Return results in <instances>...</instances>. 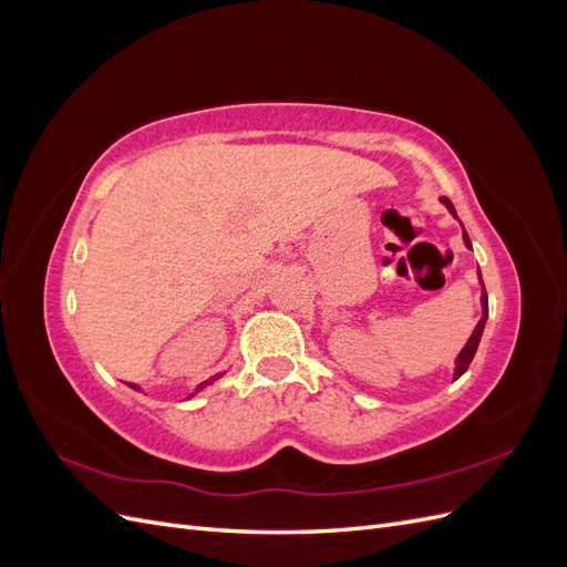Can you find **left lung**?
I'll return each mask as SVG.
<instances>
[{"label": "left lung", "instance_id": "1", "mask_svg": "<svg viewBox=\"0 0 567 567\" xmlns=\"http://www.w3.org/2000/svg\"><path fill=\"white\" fill-rule=\"evenodd\" d=\"M442 203H444V208H447L454 217H456V210H454V205H452V200L450 198H440ZM463 244H466V248H471L473 250V246H471V238H468V234H466V229H463ZM477 279H480V286H483V293H480V307H483V317H480V321H477V326L473 329V333H471V338H468V342L466 346H463V350L458 352V357L454 359V381L458 379V375H463L466 373V369H468V364L473 362V357H475V350H477V346H480V338H483V331H485V323H487V315H489V302H487V290H485V284H483V277H480V269H477Z\"/></svg>", "mask_w": 567, "mask_h": 567}]
</instances>
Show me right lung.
<instances>
[{
  "label": "right lung",
  "mask_w": 567,
  "mask_h": 567,
  "mask_svg": "<svg viewBox=\"0 0 567 567\" xmlns=\"http://www.w3.org/2000/svg\"><path fill=\"white\" fill-rule=\"evenodd\" d=\"M219 375H221V373H217V375H213V379H208V381H203V383H198V385H196V390H194V392H192V394H188V398H194V394H196V392H200V390H203V388H208V385H213V381H217V379H219ZM127 385H130V388H132V390H142V388H140V385H134V383H127Z\"/></svg>",
  "instance_id": "1"
}]
</instances>
